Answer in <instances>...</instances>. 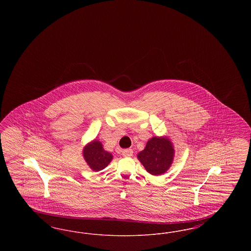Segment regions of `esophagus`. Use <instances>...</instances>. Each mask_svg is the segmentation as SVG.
<instances>
[{
    "mask_svg": "<svg viewBox=\"0 0 251 251\" xmlns=\"http://www.w3.org/2000/svg\"><path fill=\"white\" fill-rule=\"evenodd\" d=\"M132 153H133V151L131 149H126V150L122 151V155L124 157H131L132 156Z\"/></svg>",
    "mask_w": 251,
    "mask_h": 251,
    "instance_id": "esophagus-1",
    "label": "esophagus"
}]
</instances>
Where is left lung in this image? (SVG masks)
Segmentation results:
<instances>
[{"instance_id":"obj_1","label":"left lung","mask_w":251,"mask_h":251,"mask_svg":"<svg viewBox=\"0 0 251 251\" xmlns=\"http://www.w3.org/2000/svg\"><path fill=\"white\" fill-rule=\"evenodd\" d=\"M146 170L154 176L167 172L174 158V148L167 136H153L137 154Z\"/></svg>"}]
</instances>
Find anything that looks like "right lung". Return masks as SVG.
Returning a JSON list of instances; mask_svg holds the SVG:
<instances>
[{"instance_id": "add662e5", "label": "right lung", "mask_w": 251, "mask_h": 251, "mask_svg": "<svg viewBox=\"0 0 251 251\" xmlns=\"http://www.w3.org/2000/svg\"><path fill=\"white\" fill-rule=\"evenodd\" d=\"M83 155L87 165L94 171L104 169L113 159V155L104 151L101 142L96 139L84 147Z\"/></svg>"}]
</instances>
